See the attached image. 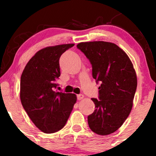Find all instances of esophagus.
I'll return each mask as SVG.
<instances>
[{
    "label": "esophagus",
    "mask_w": 156,
    "mask_h": 156,
    "mask_svg": "<svg viewBox=\"0 0 156 156\" xmlns=\"http://www.w3.org/2000/svg\"><path fill=\"white\" fill-rule=\"evenodd\" d=\"M83 98H84V96L83 95V94H78V95H77V98H78V101H80V100L83 99Z\"/></svg>",
    "instance_id": "34e87169"
}]
</instances>
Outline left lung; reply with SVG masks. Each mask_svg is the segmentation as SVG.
I'll return each instance as SVG.
<instances>
[{"mask_svg": "<svg viewBox=\"0 0 156 156\" xmlns=\"http://www.w3.org/2000/svg\"><path fill=\"white\" fill-rule=\"evenodd\" d=\"M77 48L92 67V76L100 82L99 100L92 98L95 109L88 116L90 129L98 135L114 133L122 125L133 107L137 87L136 73L124 51L112 42H80Z\"/></svg>", "mask_w": 156, "mask_h": 156, "instance_id": "obj_1", "label": "left lung"}]
</instances>
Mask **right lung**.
Segmentation results:
<instances>
[{"instance_id":"obj_1","label":"right lung","mask_w":156,"mask_h":156,"mask_svg":"<svg viewBox=\"0 0 156 156\" xmlns=\"http://www.w3.org/2000/svg\"><path fill=\"white\" fill-rule=\"evenodd\" d=\"M75 44L44 48L35 53L20 78L21 103L33 123L45 133L64 128L76 103L75 94L56 92L61 55Z\"/></svg>"}]
</instances>
